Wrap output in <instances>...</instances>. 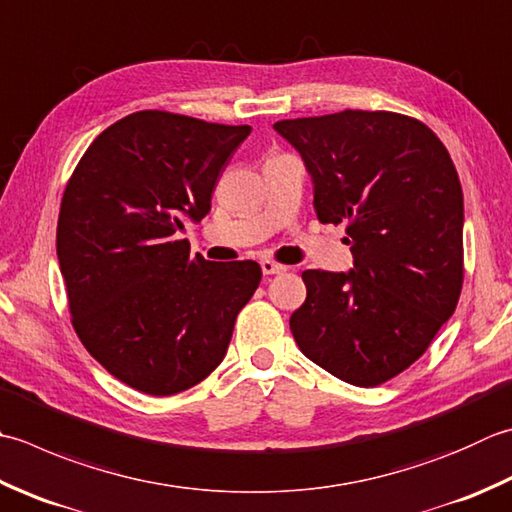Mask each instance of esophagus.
Listing matches in <instances>:
<instances>
[{
    "label": "esophagus",
    "mask_w": 512,
    "mask_h": 512,
    "mask_svg": "<svg viewBox=\"0 0 512 512\" xmlns=\"http://www.w3.org/2000/svg\"><path fill=\"white\" fill-rule=\"evenodd\" d=\"M284 270H286V266L277 264V262H270V259H264V262H262V273L264 275H279V273H284Z\"/></svg>",
    "instance_id": "obj_1"
}]
</instances>
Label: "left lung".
<instances>
[{"label":"left lung","instance_id":"1","mask_svg":"<svg viewBox=\"0 0 512 512\" xmlns=\"http://www.w3.org/2000/svg\"><path fill=\"white\" fill-rule=\"evenodd\" d=\"M315 184L322 224H346L355 268L304 270L290 315L299 350L353 386L415 364L455 313L464 284V195L446 146L415 117L342 110L282 119Z\"/></svg>","mask_w":512,"mask_h":512}]
</instances>
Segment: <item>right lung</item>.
<instances>
[{"mask_svg":"<svg viewBox=\"0 0 512 512\" xmlns=\"http://www.w3.org/2000/svg\"><path fill=\"white\" fill-rule=\"evenodd\" d=\"M250 126L139 110L95 137L70 175L57 257L86 350L139 393H182L222 364L257 262H206L177 239L199 222Z\"/></svg>","mask_w":512,"mask_h":512,"instance_id":"obj_1","label":"right lung"}]
</instances>
